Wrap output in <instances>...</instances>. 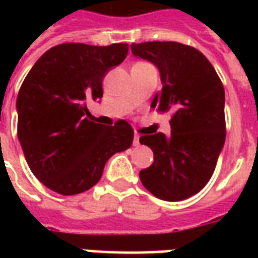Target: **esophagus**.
<instances>
[{"label": "esophagus", "instance_id": "34e87169", "mask_svg": "<svg viewBox=\"0 0 258 258\" xmlns=\"http://www.w3.org/2000/svg\"><path fill=\"white\" fill-rule=\"evenodd\" d=\"M133 144H134V146H140V134H137V133H135V134H134V141H133Z\"/></svg>", "mask_w": 258, "mask_h": 258}]
</instances>
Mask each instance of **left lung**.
I'll use <instances>...</instances> for the list:
<instances>
[{
  "instance_id": "left-lung-1",
  "label": "left lung",
  "mask_w": 258,
  "mask_h": 258,
  "mask_svg": "<svg viewBox=\"0 0 258 258\" xmlns=\"http://www.w3.org/2000/svg\"><path fill=\"white\" fill-rule=\"evenodd\" d=\"M135 58L159 69L162 91L151 106L173 112L171 135H142L153 163L140 171L141 182L167 202L188 199L205 188L225 142V92L220 77L196 48L173 41L133 44Z\"/></svg>"
}]
</instances>
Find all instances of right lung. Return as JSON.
<instances>
[{"label": "right lung", "mask_w": 258, "mask_h": 258, "mask_svg": "<svg viewBox=\"0 0 258 258\" xmlns=\"http://www.w3.org/2000/svg\"><path fill=\"white\" fill-rule=\"evenodd\" d=\"M127 52L125 42L60 44L26 76L16 99L18 138L33 174L53 192L88 190L101 179L109 157L133 144L134 131L125 120L106 128L85 117L87 101L102 98L105 74Z\"/></svg>", "instance_id": "add662e5"}]
</instances>
